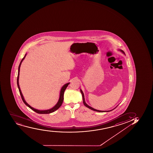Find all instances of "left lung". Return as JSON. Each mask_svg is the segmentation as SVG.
<instances>
[{"instance_id": "1", "label": "left lung", "mask_w": 153, "mask_h": 153, "mask_svg": "<svg viewBox=\"0 0 153 153\" xmlns=\"http://www.w3.org/2000/svg\"><path fill=\"white\" fill-rule=\"evenodd\" d=\"M120 51L122 52L123 53H124V54H125V52H124V51H123L122 50H121V49H120ZM80 92L81 93V94H82V97H83V104L84 105H85L86 107L88 108H89L90 109H91V110H92L95 111H97V112H110V111H111L113 110L114 109H115L117 107V106L114 109H112V110H111L110 111H100V110H96V109H94V108H93L91 107H90V106H89V105H88L86 103V102H85V98H84V95L83 92V91H82V90L80 89Z\"/></svg>"}]
</instances>
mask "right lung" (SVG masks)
Here are the masks:
<instances>
[{
	"label": "right lung",
	"mask_w": 153,
	"mask_h": 153,
	"mask_svg": "<svg viewBox=\"0 0 153 153\" xmlns=\"http://www.w3.org/2000/svg\"><path fill=\"white\" fill-rule=\"evenodd\" d=\"M27 54H25V56L21 60V62L20 63L18 67V76H17V86H18V89H19V91L20 94L21 95V98L22 99V101L24 102V104L26 105V106H28V107L30 108L31 110L34 111V112H36L38 114H50L52 112H54L55 111L57 110L58 108H59L61 105H62L63 101L64 100V93L65 91V89H66L67 87L68 86V85L70 83H68L65 84V85H63L61 89L60 93V97H59V100L58 101L57 103L56 104L55 106H54L51 109H49V110H39L37 109H35L33 108H32V107H31L28 104L26 103V102L25 101V100H24V97L23 96L22 94L21 93V90L20 89L19 85V71H20V67L21 66V63L22 62L23 60H24V58H25V56H26Z\"/></svg>",
	"instance_id": "obj_1"
}]
</instances>
